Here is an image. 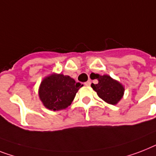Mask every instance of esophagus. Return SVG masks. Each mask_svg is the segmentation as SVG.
Masks as SVG:
<instances>
[{"label":"esophagus","mask_w":156,"mask_h":156,"mask_svg":"<svg viewBox=\"0 0 156 156\" xmlns=\"http://www.w3.org/2000/svg\"><path fill=\"white\" fill-rule=\"evenodd\" d=\"M84 84H85V86H87V87H89V86H90L91 82H90V81H87V82H85Z\"/></svg>","instance_id":"1"}]
</instances>
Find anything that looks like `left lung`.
Here are the masks:
<instances>
[{"instance_id": "1", "label": "left lung", "mask_w": 156, "mask_h": 156, "mask_svg": "<svg viewBox=\"0 0 156 156\" xmlns=\"http://www.w3.org/2000/svg\"><path fill=\"white\" fill-rule=\"evenodd\" d=\"M92 79H97V84H91V87L103 101L111 105H116L122 99L124 94V87L119 81L112 78L110 75L98 74H92Z\"/></svg>"}]
</instances>
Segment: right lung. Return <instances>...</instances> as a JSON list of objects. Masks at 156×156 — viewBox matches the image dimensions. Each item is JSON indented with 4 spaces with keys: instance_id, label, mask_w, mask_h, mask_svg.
Here are the masks:
<instances>
[{
    "instance_id": "1",
    "label": "right lung",
    "mask_w": 156,
    "mask_h": 156,
    "mask_svg": "<svg viewBox=\"0 0 156 156\" xmlns=\"http://www.w3.org/2000/svg\"><path fill=\"white\" fill-rule=\"evenodd\" d=\"M83 85L62 74H49L43 78L38 89V96L45 108L60 111L71 104L76 93Z\"/></svg>"
}]
</instances>
